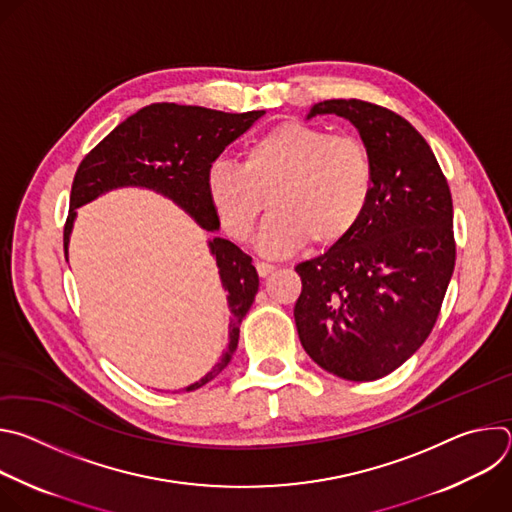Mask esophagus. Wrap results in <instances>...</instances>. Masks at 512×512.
Segmentation results:
<instances>
[{"label":"esophagus","mask_w":512,"mask_h":512,"mask_svg":"<svg viewBox=\"0 0 512 512\" xmlns=\"http://www.w3.org/2000/svg\"><path fill=\"white\" fill-rule=\"evenodd\" d=\"M255 267H257V273H259L261 277H267V275L275 269V265L265 263V261H257V263H255Z\"/></svg>","instance_id":"obj_1"}]
</instances>
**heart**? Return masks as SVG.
<instances>
[{
  "instance_id": "obj_1",
  "label": "heart",
  "mask_w": 512,
  "mask_h": 512,
  "mask_svg": "<svg viewBox=\"0 0 512 512\" xmlns=\"http://www.w3.org/2000/svg\"><path fill=\"white\" fill-rule=\"evenodd\" d=\"M204 186L218 223L239 243L253 237L269 204L261 249L287 255L306 239L332 247L358 227L373 198L375 166L360 137L287 121L249 141L241 164L212 162Z\"/></svg>"
}]
</instances>
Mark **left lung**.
Masks as SVG:
<instances>
[{"mask_svg":"<svg viewBox=\"0 0 512 512\" xmlns=\"http://www.w3.org/2000/svg\"><path fill=\"white\" fill-rule=\"evenodd\" d=\"M367 143L373 198L358 227L296 265L294 318L304 350L346 381L381 379L417 352L440 314L456 265L454 206L427 141L401 115L358 99L316 103Z\"/></svg>","mask_w":512,"mask_h":512,"instance_id":"obj_1","label":"left lung"}]
</instances>
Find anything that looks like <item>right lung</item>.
Segmentation results:
<instances>
[{"mask_svg": "<svg viewBox=\"0 0 512 512\" xmlns=\"http://www.w3.org/2000/svg\"><path fill=\"white\" fill-rule=\"evenodd\" d=\"M265 111L223 113L206 107L154 103L119 123L81 162L70 190V212L64 225V255L77 208L117 188H148L178 204L204 231H218L216 214L206 196V170L229 143L243 135ZM210 255L216 261L227 304L229 344L221 360L196 383L194 391L225 371L239 344V326L259 289V275L251 257L235 243L212 237Z\"/></svg>", "mask_w": 512, "mask_h": 512, "instance_id": "right-lung-1", "label": "right lung"}]
</instances>
